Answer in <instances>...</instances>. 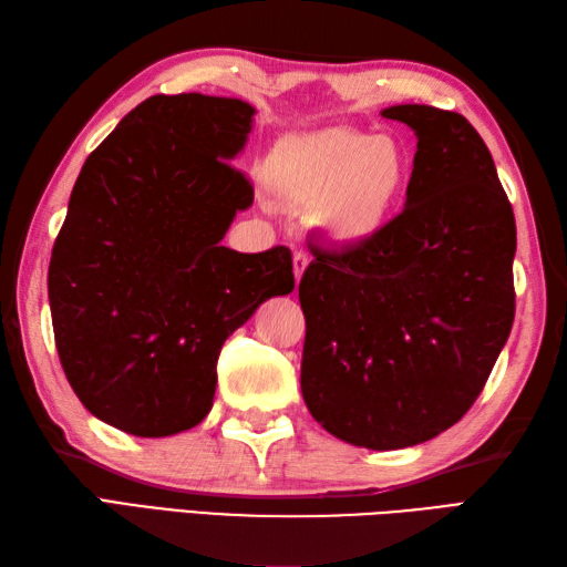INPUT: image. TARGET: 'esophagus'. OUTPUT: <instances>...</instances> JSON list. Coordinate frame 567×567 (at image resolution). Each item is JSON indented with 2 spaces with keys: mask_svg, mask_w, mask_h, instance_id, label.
<instances>
[{
  "mask_svg": "<svg viewBox=\"0 0 567 567\" xmlns=\"http://www.w3.org/2000/svg\"><path fill=\"white\" fill-rule=\"evenodd\" d=\"M307 265H309V256L305 250H295V256H292V268H295V277H297V282L302 280V275H305V270H307Z\"/></svg>",
  "mask_w": 567,
  "mask_h": 567,
  "instance_id": "1",
  "label": "esophagus"
}]
</instances>
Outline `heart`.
I'll use <instances>...</instances> for the list:
<instances>
[{
  "label": "heart",
  "instance_id": "obj_1",
  "mask_svg": "<svg viewBox=\"0 0 567 567\" xmlns=\"http://www.w3.org/2000/svg\"><path fill=\"white\" fill-rule=\"evenodd\" d=\"M412 173L400 141L351 126L285 136L265 161V179L275 195L309 207L315 226L339 246H365L388 231Z\"/></svg>",
  "mask_w": 567,
  "mask_h": 567
}]
</instances>
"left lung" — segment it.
Wrapping results in <instances>:
<instances>
[{
    "label": "left lung",
    "mask_w": 567,
    "mask_h": 567,
    "mask_svg": "<svg viewBox=\"0 0 567 567\" xmlns=\"http://www.w3.org/2000/svg\"><path fill=\"white\" fill-rule=\"evenodd\" d=\"M419 138L402 214L365 246L323 248L299 282L302 394L346 443L394 451L451 429L514 323L516 224L495 161L455 112H382Z\"/></svg>",
    "instance_id": "8db88e82"
}]
</instances>
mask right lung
<instances>
[{
    "label": "right lung",
    "mask_w": 567,
    "mask_h": 567,
    "mask_svg": "<svg viewBox=\"0 0 567 567\" xmlns=\"http://www.w3.org/2000/svg\"><path fill=\"white\" fill-rule=\"evenodd\" d=\"M250 104L155 94L84 161L53 244L48 299L60 365L90 412L143 439L209 414L224 341L295 290L292 252L221 246L252 204L228 163Z\"/></svg>",
    "instance_id": "1"
}]
</instances>
